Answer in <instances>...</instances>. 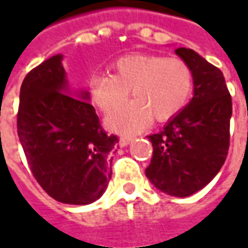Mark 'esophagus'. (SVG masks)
Returning <instances> with one entry per match:
<instances>
[{"label":"esophagus","instance_id":"1","mask_svg":"<svg viewBox=\"0 0 248 248\" xmlns=\"http://www.w3.org/2000/svg\"><path fill=\"white\" fill-rule=\"evenodd\" d=\"M132 142V138L131 137H121L120 138V146H127Z\"/></svg>","mask_w":248,"mask_h":248}]
</instances>
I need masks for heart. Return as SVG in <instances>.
<instances>
[{
	"mask_svg": "<svg viewBox=\"0 0 248 248\" xmlns=\"http://www.w3.org/2000/svg\"><path fill=\"white\" fill-rule=\"evenodd\" d=\"M113 74L90 78L91 98L105 113L121 106L132 92L135 98L106 119L108 127L123 134L138 132L153 117L168 121L185 109L193 95L195 74L179 58L163 55H128L111 64Z\"/></svg>",
	"mask_w": 248,
	"mask_h": 248,
	"instance_id": "heart-1",
	"label": "heart"
}]
</instances>
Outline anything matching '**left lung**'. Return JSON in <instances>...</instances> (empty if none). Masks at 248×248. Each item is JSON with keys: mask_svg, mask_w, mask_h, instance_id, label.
Segmentation results:
<instances>
[{"mask_svg": "<svg viewBox=\"0 0 248 248\" xmlns=\"http://www.w3.org/2000/svg\"><path fill=\"white\" fill-rule=\"evenodd\" d=\"M195 74L190 103L149 135L153 156L146 176L158 190L186 197L203 189L224 166L231 139L232 98L222 72L189 48H176Z\"/></svg>", "mask_w": 248, "mask_h": 248, "instance_id": "1", "label": "left lung"}]
</instances>
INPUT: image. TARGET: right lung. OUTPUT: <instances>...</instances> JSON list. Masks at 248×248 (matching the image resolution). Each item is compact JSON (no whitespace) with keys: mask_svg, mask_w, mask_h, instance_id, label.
<instances>
[{"mask_svg":"<svg viewBox=\"0 0 248 248\" xmlns=\"http://www.w3.org/2000/svg\"><path fill=\"white\" fill-rule=\"evenodd\" d=\"M62 55L27 73L20 87L17 135L35 181L52 199L90 204L111 178L119 138L108 134L87 100L64 93ZM88 99V92L82 93Z\"/></svg>","mask_w":248,"mask_h":248,"instance_id":"obj_1","label":"right lung"}]
</instances>
